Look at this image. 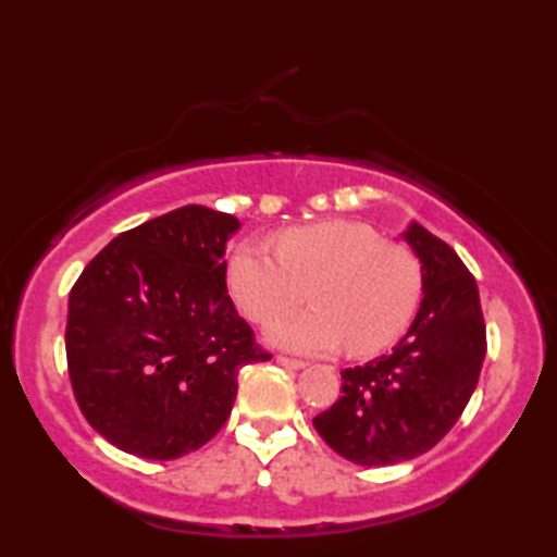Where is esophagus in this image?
<instances>
[{
    "label": "esophagus",
    "mask_w": 557,
    "mask_h": 557,
    "mask_svg": "<svg viewBox=\"0 0 557 557\" xmlns=\"http://www.w3.org/2000/svg\"><path fill=\"white\" fill-rule=\"evenodd\" d=\"M277 363L287 366V369H305V366H307V361H301V358H292V356H285V354L277 356Z\"/></svg>",
    "instance_id": "34e87169"
}]
</instances>
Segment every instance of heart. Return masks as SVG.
I'll use <instances>...</instances> for the list:
<instances>
[{
  "label": "heart",
  "instance_id": "heart-1",
  "mask_svg": "<svg viewBox=\"0 0 557 557\" xmlns=\"http://www.w3.org/2000/svg\"><path fill=\"white\" fill-rule=\"evenodd\" d=\"M225 280L258 324L300 304L309 286L318 307L270 326L277 344L301 354H334L346 344L354 356L381 354L408 332L422 299V265L408 245L346 219L292 225L277 235V250L243 240Z\"/></svg>",
  "mask_w": 557,
  "mask_h": 557
}]
</instances>
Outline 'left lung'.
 <instances>
[{
	"label": "left lung",
	"instance_id": "8db88e82",
	"mask_svg": "<svg viewBox=\"0 0 557 557\" xmlns=\"http://www.w3.org/2000/svg\"><path fill=\"white\" fill-rule=\"evenodd\" d=\"M422 262L420 312L391 354L342 371V398L314 428L336 455L388 467L425 455L455 428L479 383L486 324L474 275L437 235L412 223Z\"/></svg>",
	"mask_w": 557,
	"mask_h": 557
}]
</instances>
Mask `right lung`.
Here are the masks:
<instances>
[{
	"label": "right lung",
	"instance_id": "1",
	"mask_svg": "<svg viewBox=\"0 0 557 557\" xmlns=\"http://www.w3.org/2000/svg\"><path fill=\"white\" fill-rule=\"evenodd\" d=\"M238 225L184 206L120 233L75 280L65 324L75 403L127 455L203 447L228 420L243 366L272 358L225 287Z\"/></svg>",
	"mask_w": 557,
	"mask_h": 557
}]
</instances>
